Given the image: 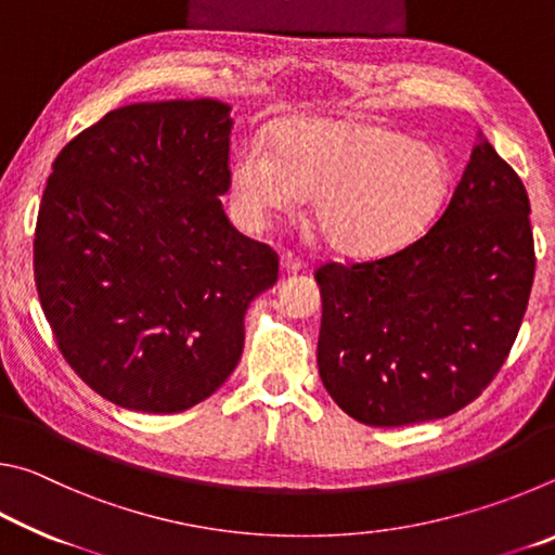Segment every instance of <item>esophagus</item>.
<instances>
[{
  "instance_id": "esophagus-1",
  "label": "esophagus",
  "mask_w": 555,
  "mask_h": 555,
  "mask_svg": "<svg viewBox=\"0 0 555 555\" xmlns=\"http://www.w3.org/2000/svg\"><path fill=\"white\" fill-rule=\"evenodd\" d=\"M279 261H281V271H284V274H298V271L306 267L304 261H300V257L291 255V251H284Z\"/></svg>"
}]
</instances>
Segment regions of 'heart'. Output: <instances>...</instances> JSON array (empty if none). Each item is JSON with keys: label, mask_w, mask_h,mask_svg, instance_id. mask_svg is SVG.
Segmentation results:
<instances>
[{"label": "heart", "mask_w": 555, "mask_h": 555, "mask_svg": "<svg viewBox=\"0 0 555 555\" xmlns=\"http://www.w3.org/2000/svg\"><path fill=\"white\" fill-rule=\"evenodd\" d=\"M242 220L311 199V220L345 257H382L409 244L434 220L448 191V164L436 146L352 119H286L271 149L244 144L230 166Z\"/></svg>", "instance_id": "heart-1"}]
</instances>
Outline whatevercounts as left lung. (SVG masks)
Instances as JSON below:
<instances>
[{"label": "left lung", "mask_w": 555, "mask_h": 555, "mask_svg": "<svg viewBox=\"0 0 555 555\" xmlns=\"http://www.w3.org/2000/svg\"><path fill=\"white\" fill-rule=\"evenodd\" d=\"M529 195L480 134L450 203L424 237L389 257L315 271L318 372L367 426L446 418L480 397L529 304Z\"/></svg>", "instance_id": "1"}]
</instances>
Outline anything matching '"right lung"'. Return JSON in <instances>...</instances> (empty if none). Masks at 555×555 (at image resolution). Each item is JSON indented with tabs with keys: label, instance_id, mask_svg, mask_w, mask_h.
I'll return each instance as SVG.
<instances>
[{
	"label": "right lung",
	"instance_id": "right-lung-1",
	"mask_svg": "<svg viewBox=\"0 0 555 555\" xmlns=\"http://www.w3.org/2000/svg\"><path fill=\"white\" fill-rule=\"evenodd\" d=\"M230 105L137 102L61 149L34 234L65 362L129 411L178 413L237 367L244 313L276 284L269 244L232 228Z\"/></svg>",
	"mask_w": 555,
	"mask_h": 555
}]
</instances>
